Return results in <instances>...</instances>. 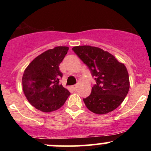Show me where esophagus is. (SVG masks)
Returning <instances> with one entry per match:
<instances>
[{
    "label": "esophagus",
    "mask_w": 151,
    "mask_h": 151,
    "mask_svg": "<svg viewBox=\"0 0 151 151\" xmlns=\"http://www.w3.org/2000/svg\"><path fill=\"white\" fill-rule=\"evenodd\" d=\"M72 89H73L74 90H76V89H77V85H73V86H72Z\"/></svg>",
    "instance_id": "esophagus-1"
}]
</instances>
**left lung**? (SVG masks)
<instances>
[{
	"instance_id": "1",
	"label": "left lung",
	"mask_w": 151,
	"mask_h": 151,
	"mask_svg": "<svg viewBox=\"0 0 151 151\" xmlns=\"http://www.w3.org/2000/svg\"><path fill=\"white\" fill-rule=\"evenodd\" d=\"M72 50L96 80L91 94L83 99L87 109L96 114H106L119 106L130 87L126 66L111 54L96 47L77 46Z\"/></svg>"
}]
</instances>
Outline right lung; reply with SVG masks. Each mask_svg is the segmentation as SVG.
<instances>
[{
    "label": "right lung",
    "instance_id": "1",
    "mask_svg": "<svg viewBox=\"0 0 151 151\" xmlns=\"http://www.w3.org/2000/svg\"><path fill=\"white\" fill-rule=\"evenodd\" d=\"M68 50V47H56L47 50L34 59L24 72L23 92L27 101L38 110H58L70 95L60 83L63 74L59 67Z\"/></svg>",
    "mask_w": 151,
    "mask_h": 151
}]
</instances>
